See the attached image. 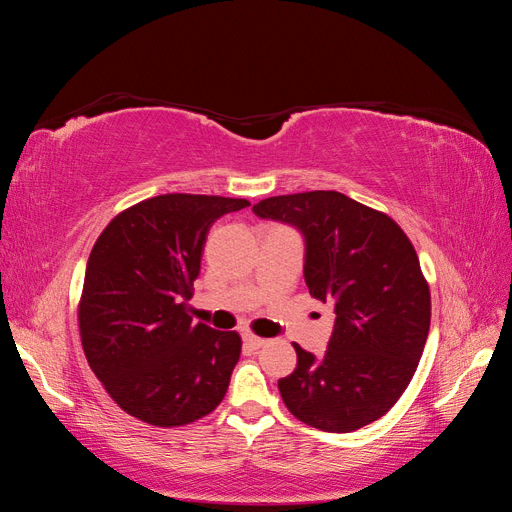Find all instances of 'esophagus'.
Masks as SVG:
<instances>
[{
  "label": "esophagus",
  "mask_w": 512,
  "mask_h": 512,
  "mask_svg": "<svg viewBox=\"0 0 512 512\" xmlns=\"http://www.w3.org/2000/svg\"><path fill=\"white\" fill-rule=\"evenodd\" d=\"M243 342H245V346L258 350V348H262V346L267 344V339L265 337H258V335H252V333H245L243 335Z\"/></svg>",
  "instance_id": "obj_1"
}]
</instances>
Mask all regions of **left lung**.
I'll list each match as a JSON object with an SVG mask.
<instances>
[{
	"label": "left lung",
	"mask_w": 512,
	"mask_h": 512,
	"mask_svg": "<svg viewBox=\"0 0 512 512\" xmlns=\"http://www.w3.org/2000/svg\"><path fill=\"white\" fill-rule=\"evenodd\" d=\"M254 213L303 232L309 294L335 307L322 359L292 344L297 367L277 382L286 408L331 433L378 421L408 389L429 333L431 294L412 241L386 213L333 190L271 196Z\"/></svg>",
	"instance_id": "obj_1"
}]
</instances>
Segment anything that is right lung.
<instances>
[{"mask_svg":"<svg viewBox=\"0 0 512 512\" xmlns=\"http://www.w3.org/2000/svg\"><path fill=\"white\" fill-rule=\"evenodd\" d=\"M245 198L162 194L108 222L87 260L79 331L115 404L153 427H181L222 404L241 356L237 331L192 322L188 299L211 224Z\"/></svg>","mask_w":512,"mask_h":512,"instance_id":"add662e5","label":"right lung"}]
</instances>
